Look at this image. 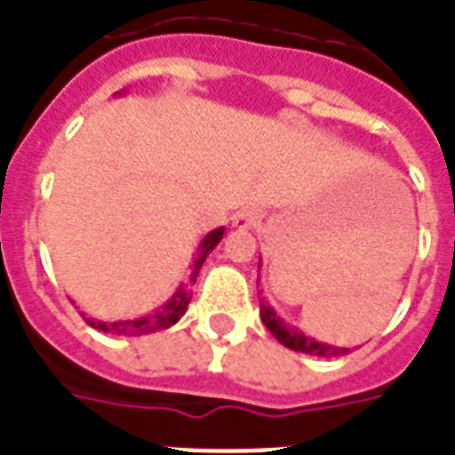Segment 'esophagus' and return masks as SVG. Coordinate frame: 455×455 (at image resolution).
I'll list each match as a JSON object with an SVG mask.
<instances>
[{
	"mask_svg": "<svg viewBox=\"0 0 455 455\" xmlns=\"http://www.w3.org/2000/svg\"><path fill=\"white\" fill-rule=\"evenodd\" d=\"M257 221H259V212H257V210H252V207H245V210H241V212L234 217V224L238 228L255 227Z\"/></svg>",
	"mask_w": 455,
	"mask_h": 455,
	"instance_id": "obj_1",
	"label": "esophagus"
}]
</instances>
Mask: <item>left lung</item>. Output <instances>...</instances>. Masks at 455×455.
Instances as JSON below:
<instances>
[{"instance_id":"obj_1","label":"left lung","mask_w":455,"mask_h":455,"mask_svg":"<svg viewBox=\"0 0 455 455\" xmlns=\"http://www.w3.org/2000/svg\"><path fill=\"white\" fill-rule=\"evenodd\" d=\"M259 314H262L264 325L269 328L271 335H274L281 345L292 349V352L311 354V356H325V359H328V356H342V354H347V349H342V347L323 345V342H316V339L307 338L304 332L295 331V328H288V325L276 316V311L271 309L264 299L259 302Z\"/></svg>"}]
</instances>
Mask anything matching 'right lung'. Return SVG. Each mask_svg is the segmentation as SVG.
<instances>
[{
	"mask_svg": "<svg viewBox=\"0 0 455 455\" xmlns=\"http://www.w3.org/2000/svg\"><path fill=\"white\" fill-rule=\"evenodd\" d=\"M221 235H224V228H214L210 234L203 238L200 243L198 252L193 257L191 264V283H196V276H198L200 267L205 262V257L217 248V243L221 241ZM191 302V291H188V283L179 285V291L172 295L167 302L156 309L153 314H146L141 318H130V321H94V318H84L92 328L103 332H113V335H146V332H156V331H164V328H170L179 321V318L184 316L186 307Z\"/></svg>",
	"mask_w": 455,
	"mask_h": 455,
	"instance_id": "add662e5",
	"label": "right lung"
}]
</instances>
